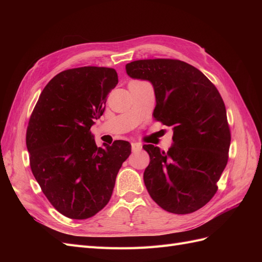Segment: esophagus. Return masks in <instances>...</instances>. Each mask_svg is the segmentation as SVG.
<instances>
[{"mask_svg": "<svg viewBox=\"0 0 262 262\" xmlns=\"http://www.w3.org/2000/svg\"><path fill=\"white\" fill-rule=\"evenodd\" d=\"M131 146H132V150H133V152H138V150H141V149H142V144H141V143H138V142H132Z\"/></svg>", "mask_w": 262, "mask_h": 262, "instance_id": "34e87169", "label": "esophagus"}]
</instances>
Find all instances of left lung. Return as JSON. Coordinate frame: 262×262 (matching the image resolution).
Segmentation results:
<instances>
[{
    "label": "left lung",
    "instance_id": "1",
    "mask_svg": "<svg viewBox=\"0 0 262 262\" xmlns=\"http://www.w3.org/2000/svg\"><path fill=\"white\" fill-rule=\"evenodd\" d=\"M133 78L154 86L156 121L172 126L173 145L165 152L152 144L144 184L165 211L189 214L217 191L228 161L231 130L221 95L196 68L176 59L137 60L125 66Z\"/></svg>",
    "mask_w": 262,
    "mask_h": 262
}]
</instances>
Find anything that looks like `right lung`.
Returning <instances> with one entry per match:
<instances>
[{"mask_svg": "<svg viewBox=\"0 0 262 262\" xmlns=\"http://www.w3.org/2000/svg\"><path fill=\"white\" fill-rule=\"evenodd\" d=\"M117 84L112 68L62 71L46 85L29 118L31 171L52 207L67 217L85 220L104 209L131 154V144L121 140L97 147L91 132Z\"/></svg>", "mask_w": 262, "mask_h": 262, "instance_id": "right-lung-1", "label": "right lung"}]
</instances>
